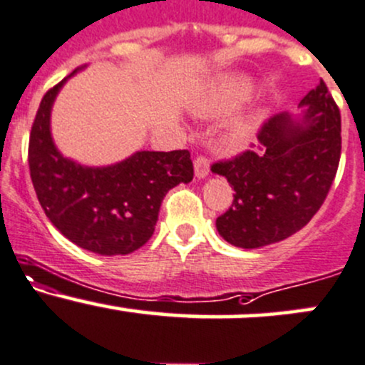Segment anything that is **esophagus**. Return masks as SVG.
Wrapping results in <instances>:
<instances>
[{
  "mask_svg": "<svg viewBox=\"0 0 365 365\" xmlns=\"http://www.w3.org/2000/svg\"><path fill=\"white\" fill-rule=\"evenodd\" d=\"M194 170L197 178H206L210 175V159L206 155H197L194 161Z\"/></svg>",
  "mask_w": 365,
  "mask_h": 365,
  "instance_id": "obj_1",
  "label": "esophagus"
}]
</instances>
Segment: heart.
<instances>
[{
	"label": "heart",
	"mask_w": 365,
	"mask_h": 365,
	"mask_svg": "<svg viewBox=\"0 0 365 365\" xmlns=\"http://www.w3.org/2000/svg\"><path fill=\"white\" fill-rule=\"evenodd\" d=\"M253 93L255 85L247 78H242V76L228 78L225 81L220 83L218 88L215 90L211 107L218 114H227V112L235 110L242 103H246L247 100L253 97ZM262 121V110H253L250 114L237 118L230 124L232 140H235V142H246V140H250L255 135V131L259 128Z\"/></svg>",
	"instance_id": "1"
}]
</instances>
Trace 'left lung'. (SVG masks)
<instances>
[{"mask_svg": "<svg viewBox=\"0 0 365 365\" xmlns=\"http://www.w3.org/2000/svg\"><path fill=\"white\" fill-rule=\"evenodd\" d=\"M302 118L272 115L258 131V152L246 150L211 166L234 189L216 218L232 246L255 250L291 237L326 201L341 155V115L326 83L299 102Z\"/></svg>", "mask_w": 365, "mask_h": 365, "instance_id": "1", "label": "left lung"}]
</instances>
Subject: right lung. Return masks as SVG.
<instances>
[{
  "label": "right lung",
  "instance_id": "add662e5",
  "mask_svg": "<svg viewBox=\"0 0 365 365\" xmlns=\"http://www.w3.org/2000/svg\"><path fill=\"white\" fill-rule=\"evenodd\" d=\"M66 79L46 91L29 137L31 180L43 211L71 242L91 253L128 255L154 234L168 190L194 178L189 150L135 152L91 168L63 158L50 131L51 106Z\"/></svg>",
  "mask_w": 365,
  "mask_h": 365
}]
</instances>
